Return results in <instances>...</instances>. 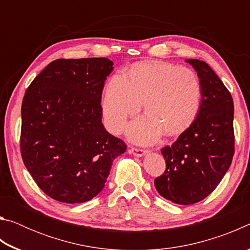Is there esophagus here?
Listing matches in <instances>:
<instances>
[{
	"label": "esophagus",
	"mask_w": 250,
	"mask_h": 250,
	"mask_svg": "<svg viewBox=\"0 0 250 250\" xmlns=\"http://www.w3.org/2000/svg\"><path fill=\"white\" fill-rule=\"evenodd\" d=\"M130 153H132L135 156H143L146 153V150L145 149H140V147H134V146H131L130 150H129Z\"/></svg>",
	"instance_id": "esophagus-1"
}]
</instances>
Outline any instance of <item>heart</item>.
Returning a JSON list of instances; mask_svg holds the SVG:
<instances>
[{
	"mask_svg": "<svg viewBox=\"0 0 250 250\" xmlns=\"http://www.w3.org/2000/svg\"><path fill=\"white\" fill-rule=\"evenodd\" d=\"M201 97L200 79L192 69L167 62L138 64L128 77L117 73L108 82L103 98L104 124L111 132H121L143 103L147 115L129 125L128 135L146 145L162 131L176 134L188 129L197 116Z\"/></svg>",
	"mask_w": 250,
	"mask_h": 250,
	"instance_id": "obj_1",
	"label": "heart"
}]
</instances>
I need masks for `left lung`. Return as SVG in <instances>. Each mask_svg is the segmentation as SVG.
<instances>
[{
  "label": "left lung",
  "mask_w": 250,
  "mask_h": 250,
  "mask_svg": "<svg viewBox=\"0 0 250 250\" xmlns=\"http://www.w3.org/2000/svg\"><path fill=\"white\" fill-rule=\"evenodd\" d=\"M186 62L200 78V110L177 140L161 149L167 168L154 180L161 196L181 205H191L208 196L229 168L235 152L230 92L205 62Z\"/></svg>",
  "instance_id": "8db88e82"
}]
</instances>
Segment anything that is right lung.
I'll use <instances>...</instances> for the list:
<instances>
[{"label":"right lung","mask_w":250,"mask_h":250,"mask_svg":"<svg viewBox=\"0 0 250 250\" xmlns=\"http://www.w3.org/2000/svg\"><path fill=\"white\" fill-rule=\"evenodd\" d=\"M108 58L56 59L36 76L22 103L21 154L46 195L83 203L101 192L126 145L101 122Z\"/></svg>","instance_id":"add662e5"}]
</instances>
